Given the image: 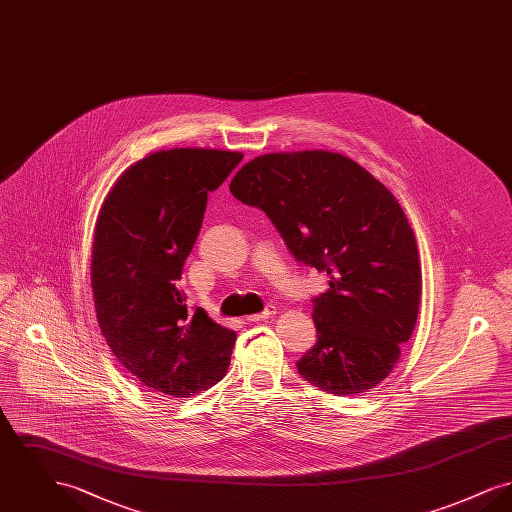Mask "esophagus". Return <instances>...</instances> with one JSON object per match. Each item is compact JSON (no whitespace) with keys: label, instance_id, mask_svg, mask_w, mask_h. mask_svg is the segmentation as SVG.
I'll return each mask as SVG.
<instances>
[{"label":"esophagus","instance_id":"1","mask_svg":"<svg viewBox=\"0 0 512 512\" xmlns=\"http://www.w3.org/2000/svg\"><path fill=\"white\" fill-rule=\"evenodd\" d=\"M272 315H276V307H272V305H268L267 309L263 311V313H257V315H251V317H247L249 322H259V320H267V318L272 317Z\"/></svg>","mask_w":512,"mask_h":512}]
</instances>
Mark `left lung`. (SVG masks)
Wrapping results in <instances>:
<instances>
[{
	"label": "left lung",
	"instance_id": "left-lung-1",
	"mask_svg": "<svg viewBox=\"0 0 512 512\" xmlns=\"http://www.w3.org/2000/svg\"><path fill=\"white\" fill-rule=\"evenodd\" d=\"M230 192L267 213L299 263L330 278L313 299L317 345L297 372L336 395L388 378L422 288L413 228L390 190L341 153L307 149L255 157Z\"/></svg>",
	"mask_w": 512,
	"mask_h": 512
}]
</instances>
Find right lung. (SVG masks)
Masks as SVG:
<instances>
[{"mask_svg":"<svg viewBox=\"0 0 512 512\" xmlns=\"http://www.w3.org/2000/svg\"><path fill=\"white\" fill-rule=\"evenodd\" d=\"M244 159L240 151L174 147L122 172L99 209L92 292L103 338L155 393L190 397L226 374L236 334L186 307L176 288L201 230L207 195Z\"/></svg>","mask_w":512,"mask_h":512,"instance_id":"right-lung-1","label":"right lung"}]
</instances>
